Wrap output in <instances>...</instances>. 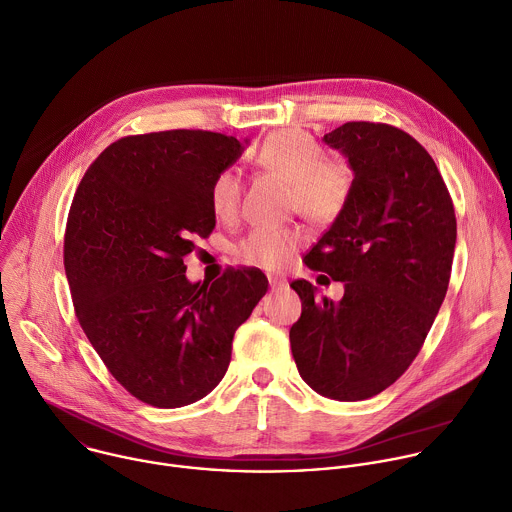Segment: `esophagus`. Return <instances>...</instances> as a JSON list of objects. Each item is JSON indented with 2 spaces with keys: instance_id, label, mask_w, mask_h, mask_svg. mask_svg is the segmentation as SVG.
I'll use <instances>...</instances> for the list:
<instances>
[{
  "instance_id": "1",
  "label": "esophagus",
  "mask_w": 512,
  "mask_h": 512,
  "mask_svg": "<svg viewBox=\"0 0 512 512\" xmlns=\"http://www.w3.org/2000/svg\"><path fill=\"white\" fill-rule=\"evenodd\" d=\"M268 282H270V288H272V292H282V290H286V280L284 278H278V276H268Z\"/></svg>"
}]
</instances>
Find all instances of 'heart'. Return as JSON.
Instances as JSON below:
<instances>
[{"mask_svg": "<svg viewBox=\"0 0 512 512\" xmlns=\"http://www.w3.org/2000/svg\"><path fill=\"white\" fill-rule=\"evenodd\" d=\"M256 164L290 184L288 208L308 222L326 226L348 208L354 176L348 164L328 160L320 142L304 130H280L268 136L254 156ZM212 214L232 220L242 202V178L236 170H220L208 190ZM300 226H256L238 244L236 256L258 268L278 270L302 246Z\"/></svg>", "mask_w": 512, "mask_h": 512, "instance_id": "heart-1", "label": "heart"}]
</instances>
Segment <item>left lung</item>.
Instances as JSON below:
<instances>
[{
  "mask_svg": "<svg viewBox=\"0 0 512 512\" xmlns=\"http://www.w3.org/2000/svg\"><path fill=\"white\" fill-rule=\"evenodd\" d=\"M354 170L346 212L304 256L344 282L340 302L290 286L302 314L290 328L304 382L334 400H364L394 384L420 352L446 296L456 218L430 154L406 132L346 122L324 136Z\"/></svg>",
  "mask_w": 512,
  "mask_h": 512,
  "instance_id": "left-lung-1",
  "label": "left lung"
}]
</instances>
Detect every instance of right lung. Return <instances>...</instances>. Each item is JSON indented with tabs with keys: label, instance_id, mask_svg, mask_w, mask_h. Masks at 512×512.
<instances>
[{
	"label": "right lung",
	"instance_id": "1",
	"mask_svg": "<svg viewBox=\"0 0 512 512\" xmlns=\"http://www.w3.org/2000/svg\"><path fill=\"white\" fill-rule=\"evenodd\" d=\"M242 154L234 136L168 130L110 144L84 174L64 266L80 326L138 400L180 408L224 378L240 324L268 290L258 268L186 278L184 256L216 226L214 176Z\"/></svg>",
	"mask_w": 512,
	"mask_h": 512
}]
</instances>
